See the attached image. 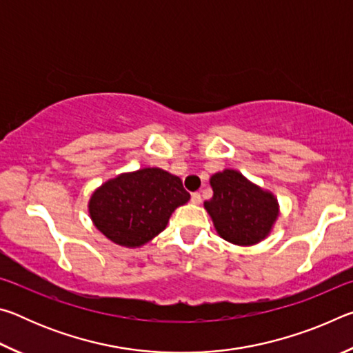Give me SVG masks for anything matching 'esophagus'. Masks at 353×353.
Wrapping results in <instances>:
<instances>
[{
    "label": "esophagus",
    "mask_w": 353,
    "mask_h": 353,
    "mask_svg": "<svg viewBox=\"0 0 353 353\" xmlns=\"http://www.w3.org/2000/svg\"><path fill=\"white\" fill-rule=\"evenodd\" d=\"M201 201H202L201 193H193V194H191V202H193V204H201Z\"/></svg>",
    "instance_id": "obj_1"
}]
</instances>
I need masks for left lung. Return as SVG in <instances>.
Wrapping results in <instances>:
<instances>
[{
    "label": "left lung",
    "instance_id": "1",
    "mask_svg": "<svg viewBox=\"0 0 353 353\" xmlns=\"http://www.w3.org/2000/svg\"><path fill=\"white\" fill-rule=\"evenodd\" d=\"M213 198L204 202L214 229L225 241L250 246L270 235L279 214L274 194L250 183L234 170L210 179Z\"/></svg>",
    "mask_w": 353,
    "mask_h": 353
}]
</instances>
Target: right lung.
I'll return each instance as SVG.
<instances>
[{"label": "right lung", "instance_id": "obj_1", "mask_svg": "<svg viewBox=\"0 0 353 353\" xmlns=\"http://www.w3.org/2000/svg\"><path fill=\"white\" fill-rule=\"evenodd\" d=\"M182 181L160 168L110 179L94 191L88 212L99 232L119 246L139 248L162 232L171 213L188 202Z\"/></svg>", "mask_w": 353, "mask_h": 353}]
</instances>
